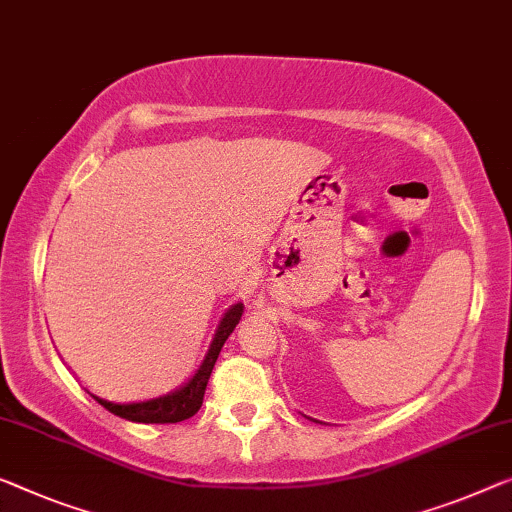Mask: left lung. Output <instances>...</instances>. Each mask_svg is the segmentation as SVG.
Wrapping results in <instances>:
<instances>
[{
	"label": "left lung",
	"instance_id": "8db88e82",
	"mask_svg": "<svg viewBox=\"0 0 512 512\" xmlns=\"http://www.w3.org/2000/svg\"><path fill=\"white\" fill-rule=\"evenodd\" d=\"M310 421H315V418H310ZM315 423H319V421H315Z\"/></svg>",
	"mask_w": 512,
	"mask_h": 512
}]
</instances>
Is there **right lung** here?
Returning a JSON list of instances; mask_svg holds the SVG:
<instances>
[{
    "label": "right lung",
    "instance_id": "1",
    "mask_svg": "<svg viewBox=\"0 0 512 512\" xmlns=\"http://www.w3.org/2000/svg\"><path fill=\"white\" fill-rule=\"evenodd\" d=\"M241 312H243V303H234L225 310V315L220 317V322L216 326V333H213V340L207 349V354L202 358L200 368L195 370V375L190 377L186 384L174 388V391L158 395V398H151V400H142V402H110L101 398V395L89 391L91 398H94L98 404H103L110 414L126 418V421H133V423H179V421H186L190 416H195L202 407L204 391H207L211 370L218 361L220 349H223L225 340L232 335L234 326L239 324Z\"/></svg>",
    "mask_w": 512,
    "mask_h": 512
}]
</instances>
